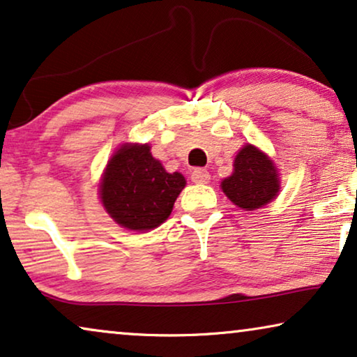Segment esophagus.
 Here are the masks:
<instances>
[{
    "label": "esophagus",
    "mask_w": 357,
    "mask_h": 357,
    "mask_svg": "<svg viewBox=\"0 0 357 357\" xmlns=\"http://www.w3.org/2000/svg\"><path fill=\"white\" fill-rule=\"evenodd\" d=\"M211 180V175L206 169H195L193 172H191V182L195 183H208Z\"/></svg>",
    "instance_id": "esophagus-1"
}]
</instances>
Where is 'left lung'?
<instances>
[{"label":"left lung","mask_w":357,"mask_h":357,"mask_svg":"<svg viewBox=\"0 0 357 357\" xmlns=\"http://www.w3.org/2000/svg\"><path fill=\"white\" fill-rule=\"evenodd\" d=\"M220 188L235 206L255 211L275 199L280 180L272 159L252 144H245L235 158L234 174L222 180Z\"/></svg>","instance_id":"1"}]
</instances>
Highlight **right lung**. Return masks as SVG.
<instances>
[{"label":"right lung","mask_w":357,"mask_h":357,"mask_svg":"<svg viewBox=\"0 0 357 357\" xmlns=\"http://www.w3.org/2000/svg\"><path fill=\"white\" fill-rule=\"evenodd\" d=\"M149 149L148 143L122 144L107 162L100 183L107 214L128 230H153L167 220L187 183L180 172H166Z\"/></svg>","instance_id":"add662e5"}]
</instances>
